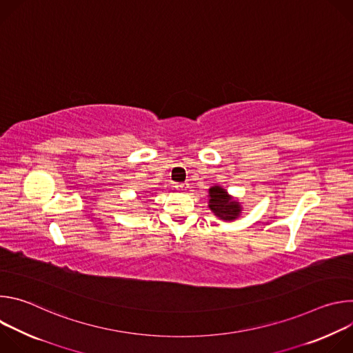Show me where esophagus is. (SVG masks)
<instances>
[{
	"instance_id": "1",
	"label": "esophagus",
	"mask_w": 353,
	"mask_h": 353,
	"mask_svg": "<svg viewBox=\"0 0 353 353\" xmlns=\"http://www.w3.org/2000/svg\"><path fill=\"white\" fill-rule=\"evenodd\" d=\"M190 188V184L188 183H180V184H176V190L179 191H187Z\"/></svg>"
}]
</instances>
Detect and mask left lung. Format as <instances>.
<instances>
[{
	"instance_id": "obj_1",
	"label": "left lung",
	"mask_w": 353,
	"mask_h": 353,
	"mask_svg": "<svg viewBox=\"0 0 353 353\" xmlns=\"http://www.w3.org/2000/svg\"><path fill=\"white\" fill-rule=\"evenodd\" d=\"M210 208L223 221L236 219L241 211L239 203L219 185L210 188Z\"/></svg>"
}]
</instances>
